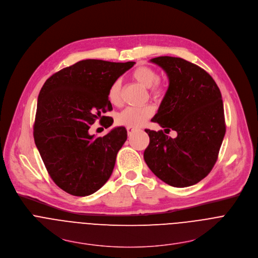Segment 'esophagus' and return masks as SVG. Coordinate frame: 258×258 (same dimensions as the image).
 Returning <instances> with one entry per match:
<instances>
[{"label":"esophagus","mask_w":258,"mask_h":258,"mask_svg":"<svg viewBox=\"0 0 258 258\" xmlns=\"http://www.w3.org/2000/svg\"><path fill=\"white\" fill-rule=\"evenodd\" d=\"M126 131H127V134H128V136H132L135 132H137L138 130L137 128H135V127H126Z\"/></svg>","instance_id":"esophagus-1"}]
</instances>
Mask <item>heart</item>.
Masks as SVG:
<instances>
[{"instance_id":"1","label":"heart","mask_w":258,"mask_h":258,"mask_svg":"<svg viewBox=\"0 0 258 258\" xmlns=\"http://www.w3.org/2000/svg\"><path fill=\"white\" fill-rule=\"evenodd\" d=\"M134 80L151 89V94L154 97H159L164 93V88L160 85V76L156 70L147 66L138 67L132 74ZM108 100L114 106H119L122 103L121 85L119 81H114L108 90ZM155 110L153 106H145L142 108L127 107L116 116V123L126 127H140L153 116Z\"/></svg>"}]
</instances>
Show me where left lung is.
I'll use <instances>...</instances> for the list:
<instances>
[{
    "mask_svg": "<svg viewBox=\"0 0 258 258\" xmlns=\"http://www.w3.org/2000/svg\"><path fill=\"white\" fill-rule=\"evenodd\" d=\"M168 90L152 121L164 131L145 130L150 144L144 159L152 172L174 187L197 184L212 171L225 137L224 105L218 85L201 67L181 57L158 56ZM175 130L178 137L166 135Z\"/></svg>",
    "mask_w": 258,
    "mask_h": 258,
    "instance_id": "left-lung-1",
    "label": "left lung"
}]
</instances>
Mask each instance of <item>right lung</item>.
<instances>
[{"label": "right lung", "mask_w": 258, "mask_h": 258, "mask_svg": "<svg viewBox=\"0 0 258 258\" xmlns=\"http://www.w3.org/2000/svg\"><path fill=\"white\" fill-rule=\"evenodd\" d=\"M136 62L84 59L50 76L38 95L33 137L45 168L63 191L90 196L111 176L116 155L127 139L125 127L103 137L89 135L97 119L105 128L113 118L111 84Z\"/></svg>", "instance_id": "right-lung-1"}]
</instances>
